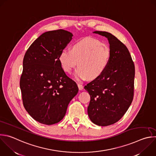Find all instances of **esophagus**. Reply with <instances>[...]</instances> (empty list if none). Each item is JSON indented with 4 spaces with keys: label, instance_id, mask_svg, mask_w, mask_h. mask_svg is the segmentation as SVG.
<instances>
[{
    "label": "esophagus",
    "instance_id": "obj_1",
    "mask_svg": "<svg viewBox=\"0 0 156 156\" xmlns=\"http://www.w3.org/2000/svg\"><path fill=\"white\" fill-rule=\"evenodd\" d=\"M78 89L79 90H82L83 89V86L81 84V83H78Z\"/></svg>",
    "mask_w": 156,
    "mask_h": 156
}]
</instances>
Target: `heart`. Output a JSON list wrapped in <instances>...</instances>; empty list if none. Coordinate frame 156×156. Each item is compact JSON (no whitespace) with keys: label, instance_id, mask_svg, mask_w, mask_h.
Instances as JSON below:
<instances>
[{"label":"heart","instance_id":"b5f03b06","mask_svg":"<svg viewBox=\"0 0 156 156\" xmlns=\"http://www.w3.org/2000/svg\"><path fill=\"white\" fill-rule=\"evenodd\" d=\"M111 57L110 47L101 41L86 37L75 42L72 49H62L59 61L63 70L71 73L76 66L75 77L78 80L95 79L107 69Z\"/></svg>","mask_w":156,"mask_h":156}]
</instances>
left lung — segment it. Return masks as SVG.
Segmentation results:
<instances>
[{
  "label": "left lung",
  "instance_id": "1",
  "mask_svg": "<svg viewBox=\"0 0 156 156\" xmlns=\"http://www.w3.org/2000/svg\"><path fill=\"white\" fill-rule=\"evenodd\" d=\"M94 33L108 38L111 57L104 72L84 86L90 97L87 113L95 124L107 126L121 119L131 105L135 65L126 46L115 36L107 32Z\"/></svg>",
  "mask_w": 156,
  "mask_h": 156
}]
</instances>
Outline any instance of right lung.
Segmentation results:
<instances>
[{
    "label": "right lung",
    "mask_w": 156,
    "mask_h": 156,
    "mask_svg": "<svg viewBox=\"0 0 156 156\" xmlns=\"http://www.w3.org/2000/svg\"><path fill=\"white\" fill-rule=\"evenodd\" d=\"M72 34L59 29L41 34L29 46L23 59L20 89L23 105L35 121L46 125L61 121L78 87L62 68L61 51Z\"/></svg>",
    "instance_id": "obj_1"
}]
</instances>
